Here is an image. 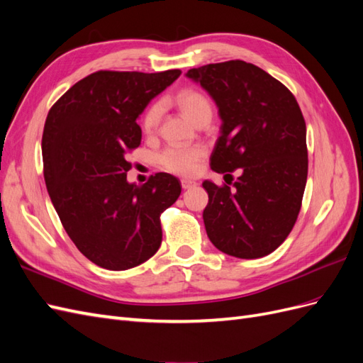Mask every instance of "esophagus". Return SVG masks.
Returning a JSON list of instances; mask_svg holds the SVG:
<instances>
[{
	"label": "esophagus",
	"mask_w": 363,
	"mask_h": 363,
	"mask_svg": "<svg viewBox=\"0 0 363 363\" xmlns=\"http://www.w3.org/2000/svg\"><path fill=\"white\" fill-rule=\"evenodd\" d=\"M195 184H196V182H194V180L182 179V188H183V189H191L192 186H195Z\"/></svg>",
	"instance_id": "1"
}]
</instances>
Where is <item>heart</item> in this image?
Returning <instances> with one entry per match:
<instances>
[{
  "label": "heart",
  "mask_w": 363,
  "mask_h": 363,
  "mask_svg": "<svg viewBox=\"0 0 363 363\" xmlns=\"http://www.w3.org/2000/svg\"><path fill=\"white\" fill-rule=\"evenodd\" d=\"M175 104L180 107V111L188 116L192 123H200L201 119H211L213 108L208 98L194 89L186 87L175 95ZM162 106L159 103L152 104L142 119V127L147 135L156 133L160 123ZM206 150L200 145H184V144H172L164 148L159 155L160 167L169 172L179 175H191L199 168L200 160L204 157Z\"/></svg>",
  "instance_id": "heart-1"
}]
</instances>
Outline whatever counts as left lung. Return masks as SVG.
<instances>
[{
    "label": "left lung",
    "mask_w": 363,
    "mask_h": 363,
    "mask_svg": "<svg viewBox=\"0 0 363 363\" xmlns=\"http://www.w3.org/2000/svg\"><path fill=\"white\" fill-rule=\"evenodd\" d=\"M186 75L213 98L223 119L211 168L227 175L240 168L233 189L203 183L207 236L228 256H267L288 238L301 208L309 163L301 108L286 86L244 60Z\"/></svg>",
    "instance_id": "left-lung-1"
}]
</instances>
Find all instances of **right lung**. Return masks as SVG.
I'll return each instance as SVG.
<instances>
[{
    "mask_svg": "<svg viewBox=\"0 0 363 363\" xmlns=\"http://www.w3.org/2000/svg\"><path fill=\"white\" fill-rule=\"evenodd\" d=\"M180 74L96 71L50 108L42 135L47 189L68 236L98 267L130 269L162 244L160 215L177 201L180 182L157 172L142 186L128 183L127 155L140 145L138 116Z\"/></svg>",
    "mask_w": 363,
    "mask_h": 363,
    "instance_id": "right-lung-1",
    "label": "right lung"
}]
</instances>
